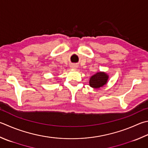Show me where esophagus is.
<instances>
[{"instance_id":"1","label":"esophagus","mask_w":148,"mask_h":148,"mask_svg":"<svg viewBox=\"0 0 148 148\" xmlns=\"http://www.w3.org/2000/svg\"><path fill=\"white\" fill-rule=\"evenodd\" d=\"M71 68H73V69H76L77 68V66L73 65V66H71Z\"/></svg>"}]
</instances>
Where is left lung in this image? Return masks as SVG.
I'll use <instances>...</instances> for the list:
<instances>
[{
    "label": "left lung",
    "instance_id": "1",
    "mask_svg": "<svg viewBox=\"0 0 148 148\" xmlns=\"http://www.w3.org/2000/svg\"><path fill=\"white\" fill-rule=\"evenodd\" d=\"M109 76L104 72H97L91 76L90 79V86L93 88H100L106 84Z\"/></svg>",
    "mask_w": 148,
    "mask_h": 148
}]
</instances>
